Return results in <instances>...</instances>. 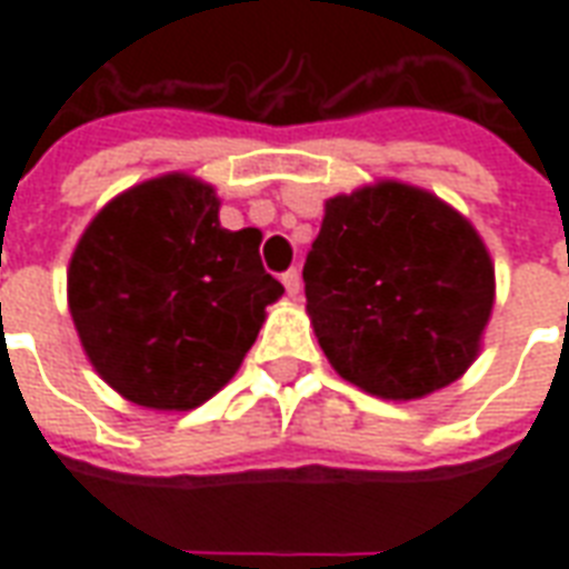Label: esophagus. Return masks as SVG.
<instances>
[{
	"mask_svg": "<svg viewBox=\"0 0 569 569\" xmlns=\"http://www.w3.org/2000/svg\"><path fill=\"white\" fill-rule=\"evenodd\" d=\"M283 286L289 296H298V289H301V273H298V268H289L283 273Z\"/></svg>",
	"mask_w": 569,
	"mask_h": 569,
	"instance_id": "1",
	"label": "esophagus"
}]
</instances>
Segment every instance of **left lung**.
Wrapping results in <instances>:
<instances>
[{"mask_svg":"<svg viewBox=\"0 0 569 569\" xmlns=\"http://www.w3.org/2000/svg\"><path fill=\"white\" fill-rule=\"evenodd\" d=\"M305 296L341 378L383 399H420L472 366L493 308V264L460 212L381 182L326 200Z\"/></svg>","mask_w":569,"mask_h":569,"instance_id":"8db88e82","label":"left lung"}]
</instances>
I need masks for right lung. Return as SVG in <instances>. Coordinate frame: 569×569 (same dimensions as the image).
I'll return each instance as SVG.
<instances>
[{"label":"right lung","mask_w":569,"mask_h":569,"mask_svg":"<svg viewBox=\"0 0 569 569\" xmlns=\"http://www.w3.org/2000/svg\"><path fill=\"white\" fill-rule=\"evenodd\" d=\"M259 243L222 228L216 191L182 173L103 207L69 261V310L103 381L163 411L219 393L283 296Z\"/></svg>","instance_id":"add662e5"}]
</instances>
